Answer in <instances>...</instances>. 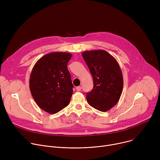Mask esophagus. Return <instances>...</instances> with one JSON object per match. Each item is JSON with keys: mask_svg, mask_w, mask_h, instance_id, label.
I'll use <instances>...</instances> for the list:
<instances>
[{"mask_svg": "<svg viewBox=\"0 0 160 160\" xmlns=\"http://www.w3.org/2000/svg\"><path fill=\"white\" fill-rule=\"evenodd\" d=\"M76 89H77V91H81V87H80V86H78V87H77Z\"/></svg>", "mask_w": 160, "mask_h": 160, "instance_id": "obj_1", "label": "esophagus"}]
</instances>
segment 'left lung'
<instances>
[{"label": "left lung", "instance_id": "left-lung-1", "mask_svg": "<svg viewBox=\"0 0 160 160\" xmlns=\"http://www.w3.org/2000/svg\"><path fill=\"white\" fill-rule=\"evenodd\" d=\"M82 55L93 78L94 87L87 93L88 103L95 109L107 112L119 101L123 89V77L115 58L103 50L85 51Z\"/></svg>", "mask_w": 160, "mask_h": 160}]
</instances>
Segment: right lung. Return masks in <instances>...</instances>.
<instances>
[{
    "instance_id": "right-lung-1",
    "label": "right lung",
    "mask_w": 160,
    "mask_h": 160,
    "mask_svg": "<svg viewBox=\"0 0 160 160\" xmlns=\"http://www.w3.org/2000/svg\"><path fill=\"white\" fill-rule=\"evenodd\" d=\"M72 57L68 52H52L45 55L34 66L29 80L31 94L39 108L56 113L67 107L73 85L68 70Z\"/></svg>"
}]
</instances>
